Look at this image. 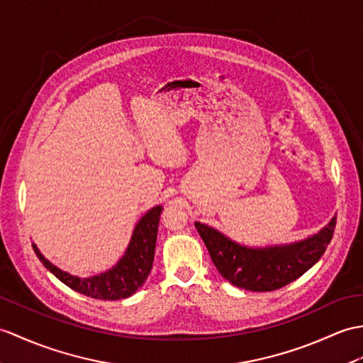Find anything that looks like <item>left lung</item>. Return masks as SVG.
Instances as JSON below:
<instances>
[{"label":"left lung","mask_w":363,"mask_h":363,"mask_svg":"<svg viewBox=\"0 0 363 363\" xmlns=\"http://www.w3.org/2000/svg\"><path fill=\"white\" fill-rule=\"evenodd\" d=\"M195 227L227 281L241 289L267 292L297 280L322 258L334 235L335 216L305 240L266 247L244 246L199 221Z\"/></svg>","instance_id":"8db88e82"}]
</instances>
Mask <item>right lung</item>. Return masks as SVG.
I'll return each instance as SVG.
<instances>
[{
	"mask_svg": "<svg viewBox=\"0 0 363 363\" xmlns=\"http://www.w3.org/2000/svg\"><path fill=\"white\" fill-rule=\"evenodd\" d=\"M162 210V206L148 210L134 227L128 247L122 258L111 269L97 275L86 278L71 275L45 258L35 242H32V247L48 271L52 272L58 280L69 286L71 289L97 300L128 298L145 283L151 267H153L157 229Z\"/></svg>",
	"mask_w": 363,
	"mask_h": 363,
	"instance_id": "add662e5",
	"label": "right lung"
}]
</instances>
